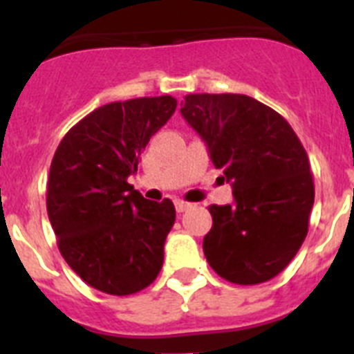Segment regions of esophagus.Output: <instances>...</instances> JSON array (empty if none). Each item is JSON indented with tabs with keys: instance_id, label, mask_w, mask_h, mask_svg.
<instances>
[{
	"instance_id": "34e87169",
	"label": "esophagus",
	"mask_w": 354,
	"mask_h": 354,
	"mask_svg": "<svg viewBox=\"0 0 354 354\" xmlns=\"http://www.w3.org/2000/svg\"><path fill=\"white\" fill-rule=\"evenodd\" d=\"M192 207H193V204H189V202H184V200H175V209H177V212H184Z\"/></svg>"
}]
</instances>
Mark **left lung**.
<instances>
[{
    "label": "left lung",
    "instance_id": "8db88e82",
    "mask_svg": "<svg viewBox=\"0 0 354 354\" xmlns=\"http://www.w3.org/2000/svg\"><path fill=\"white\" fill-rule=\"evenodd\" d=\"M180 113L204 140L232 205H211L204 237L209 266L239 286L282 273L308 232L314 179L308 156L289 122L241 93H189Z\"/></svg>",
    "mask_w": 354,
    "mask_h": 354
}]
</instances>
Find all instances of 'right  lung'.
I'll use <instances>...</instances> for the list:
<instances>
[{"instance_id":"obj_1","label":"right lung","mask_w":354,"mask_h":354,"mask_svg":"<svg viewBox=\"0 0 354 354\" xmlns=\"http://www.w3.org/2000/svg\"><path fill=\"white\" fill-rule=\"evenodd\" d=\"M175 108L171 95L109 102L77 122L56 149L49 221L62 257L93 289L127 296L161 271L175 207L168 198H143L127 177Z\"/></svg>"}]
</instances>
